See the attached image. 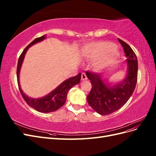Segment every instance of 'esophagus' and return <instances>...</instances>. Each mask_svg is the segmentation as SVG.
Wrapping results in <instances>:
<instances>
[{"label":"esophagus","mask_w":156,"mask_h":156,"mask_svg":"<svg viewBox=\"0 0 156 156\" xmlns=\"http://www.w3.org/2000/svg\"><path fill=\"white\" fill-rule=\"evenodd\" d=\"M87 75L84 73H81V80H82V81H84V80H87Z\"/></svg>","instance_id":"esophagus-1"}]
</instances>
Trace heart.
I'll list each match as a JSON object with an SVG mask.
<instances>
[{
  "label": "heart",
  "instance_id": "heart-1",
  "mask_svg": "<svg viewBox=\"0 0 156 156\" xmlns=\"http://www.w3.org/2000/svg\"><path fill=\"white\" fill-rule=\"evenodd\" d=\"M83 53L90 60H96L94 64L99 69L107 68L120 57V52L111 42L101 41L87 45Z\"/></svg>",
  "mask_w": 156,
  "mask_h": 156
}]
</instances>
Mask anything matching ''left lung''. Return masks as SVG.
<instances>
[{"mask_svg": "<svg viewBox=\"0 0 156 156\" xmlns=\"http://www.w3.org/2000/svg\"><path fill=\"white\" fill-rule=\"evenodd\" d=\"M123 47L127 59V73L124 79L113 83L103 77L101 74L87 72L92 84V89L87 96L89 105L98 114H111L124 105L133 93L137 81L138 62L136 55L126 42L118 38Z\"/></svg>", "mask_w": 156, "mask_h": 156, "instance_id": "obj_1", "label": "left lung"}]
</instances>
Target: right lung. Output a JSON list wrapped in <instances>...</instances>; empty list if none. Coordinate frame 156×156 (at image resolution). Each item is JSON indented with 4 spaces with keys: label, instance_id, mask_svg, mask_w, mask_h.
I'll return each instance as SVG.
<instances>
[{
    "label": "right lung",
    "instance_id": "add662e5",
    "mask_svg": "<svg viewBox=\"0 0 156 156\" xmlns=\"http://www.w3.org/2000/svg\"><path fill=\"white\" fill-rule=\"evenodd\" d=\"M46 39V35H44L40 37H37L32 41L31 43L28 45L27 48L23 50V53L20 55L18 60L17 68V83L19 88H20V92L24 99L25 101L29 106L34 108L35 110L41 112H51L58 110L62 107L66 101L67 94L68 91L72 88L73 86L79 84L81 81V73H79L75 77H72L66 80H65L62 83L54 89L53 91L49 93L48 95H46L42 98H32L26 95L25 93L23 92L21 89V84L20 82V71L22 66V64L24 60L27 51H28L31 46L34 45L38 42L44 40Z\"/></svg>",
    "mask_w": 156,
    "mask_h": 156
}]
</instances>
